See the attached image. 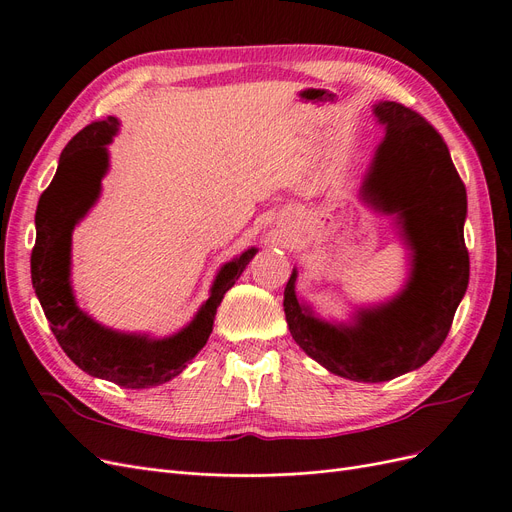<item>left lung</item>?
I'll use <instances>...</instances> for the list:
<instances>
[{
	"label": "left lung",
	"instance_id": "1",
	"mask_svg": "<svg viewBox=\"0 0 512 512\" xmlns=\"http://www.w3.org/2000/svg\"><path fill=\"white\" fill-rule=\"evenodd\" d=\"M373 113L386 137L367 170L361 198L394 217L411 249L407 285L386 304L358 310L352 323H329L301 304L295 270L282 301L301 350L335 375L371 384L430 361L451 329L470 274L466 187L443 137L401 103L380 101Z\"/></svg>",
	"mask_w": 512,
	"mask_h": 512
}]
</instances>
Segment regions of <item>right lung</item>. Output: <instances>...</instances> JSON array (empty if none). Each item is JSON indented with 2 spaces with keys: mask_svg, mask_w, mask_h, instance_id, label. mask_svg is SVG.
I'll use <instances>...</instances> for the list:
<instances>
[{
  "mask_svg": "<svg viewBox=\"0 0 512 512\" xmlns=\"http://www.w3.org/2000/svg\"><path fill=\"white\" fill-rule=\"evenodd\" d=\"M120 122H92L63 149L52 183L35 211L31 280L50 329L63 352L92 377L122 388L160 386L179 375L204 348L223 295L234 287L257 249L251 246L217 272L208 297L194 320L168 337L120 333L99 325L78 308L71 289V232L101 194L109 168L107 145Z\"/></svg>",
  "mask_w": 512,
  "mask_h": 512,
  "instance_id": "obj_1",
  "label": "right lung"
}]
</instances>
